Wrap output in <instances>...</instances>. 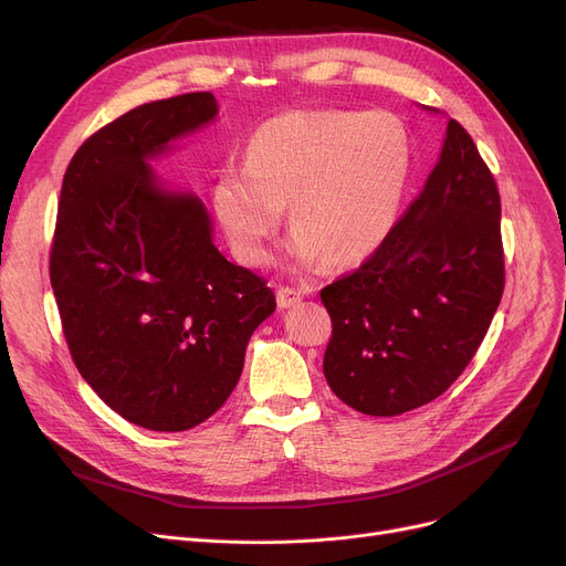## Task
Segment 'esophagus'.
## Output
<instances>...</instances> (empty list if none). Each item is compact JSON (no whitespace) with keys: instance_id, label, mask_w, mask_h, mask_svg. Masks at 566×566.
Here are the masks:
<instances>
[{"instance_id":"obj_1","label":"esophagus","mask_w":566,"mask_h":566,"mask_svg":"<svg viewBox=\"0 0 566 566\" xmlns=\"http://www.w3.org/2000/svg\"><path fill=\"white\" fill-rule=\"evenodd\" d=\"M305 291L301 289H291V286H280L277 289V307L280 310H289V307H295L301 301H303Z\"/></svg>"}]
</instances>
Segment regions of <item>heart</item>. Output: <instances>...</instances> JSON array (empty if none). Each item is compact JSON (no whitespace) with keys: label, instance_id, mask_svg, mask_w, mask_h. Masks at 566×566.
I'll return each mask as SVG.
<instances>
[{"label":"heart","instance_id":"1","mask_svg":"<svg viewBox=\"0 0 566 566\" xmlns=\"http://www.w3.org/2000/svg\"><path fill=\"white\" fill-rule=\"evenodd\" d=\"M408 171L410 137L397 116L291 109L252 133L245 163L220 167L211 197L238 261L268 259L289 203L295 261L350 265L388 238Z\"/></svg>","mask_w":566,"mask_h":566}]
</instances>
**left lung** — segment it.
<instances>
[{"label": "left lung", "instance_id": "1", "mask_svg": "<svg viewBox=\"0 0 566 566\" xmlns=\"http://www.w3.org/2000/svg\"><path fill=\"white\" fill-rule=\"evenodd\" d=\"M502 289L497 186L450 118L420 197L358 271L321 291L333 318L325 380L376 418L433 401L478 353Z\"/></svg>", "mask_w": 566, "mask_h": 566}]
</instances>
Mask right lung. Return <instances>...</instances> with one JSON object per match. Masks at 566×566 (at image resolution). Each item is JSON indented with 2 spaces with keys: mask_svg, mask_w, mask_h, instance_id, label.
Wrapping results in <instances>:
<instances>
[{
  "mask_svg": "<svg viewBox=\"0 0 566 566\" xmlns=\"http://www.w3.org/2000/svg\"><path fill=\"white\" fill-rule=\"evenodd\" d=\"M211 92L144 103L88 137L59 199L50 282L73 363L128 422L186 431L229 399L275 293L213 243L151 160L216 122Z\"/></svg>",
  "mask_w": 566,
  "mask_h": 566,
  "instance_id": "obj_1",
  "label": "right lung"
}]
</instances>
